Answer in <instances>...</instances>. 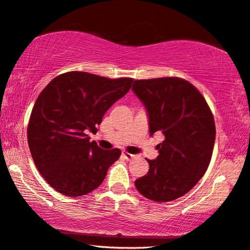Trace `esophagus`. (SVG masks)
I'll return each instance as SVG.
<instances>
[{
	"instance_id": "34e87169",
	"label": "esophagus",
	"mask_w": 250,
	"mask_h": 250,
	"mask_svg": "<svg viewBox=\"0 0 250 250\" xmlns=\"http://www.w3.org/2000/svg\"><path fill=\"white\" fill-rule=\"evenodd\" d=\"M122 156H124L126 161H131V159L136 158V155H132V154H130V152H126V151H122Z\"/></svg>"
}]
</instances>
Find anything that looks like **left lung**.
<instances>
[{
	"label": "left lung",
	"mask_w": 250,
	"mask_h": 250,
	"mask_svg": "<svg viewBox=\"0 0 250 250\" xmlns=\"http://www.w3.org/2000/svg\"><path fill=\"white\" fill-rule=\"evenodd\" d=\"M135 94L146 106L149 131L165 139L157 145L158 157L135 185L156 202H169L186 194L207 172L215 140L214 118L206 99L180 77L137 80Z\"/></svg>",
	"instance_id": "obj_1"
}]
</instances>
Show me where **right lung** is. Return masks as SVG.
Returning <instances> with one entry per match:
<instances>
[{
  "label": "right lung",
  "mask_w": 250,
  "mask_h": 250,
  "mask_svg": "<svg viewBox=\"0 0 250 250\" xmlns=\"http://www.w3.org/2000/svg\"><path fill=\"white\" fill-rule=\"evenodd\" d=\"M132 81L67 72L40 93L30 115L28 145L39 173L56 191L81 196L101 185L121 150L101 149L87 132L96 133L104 113L129 92Z\"/></svg>",
  "instance_id": "add662e5"
}]
</instances>
